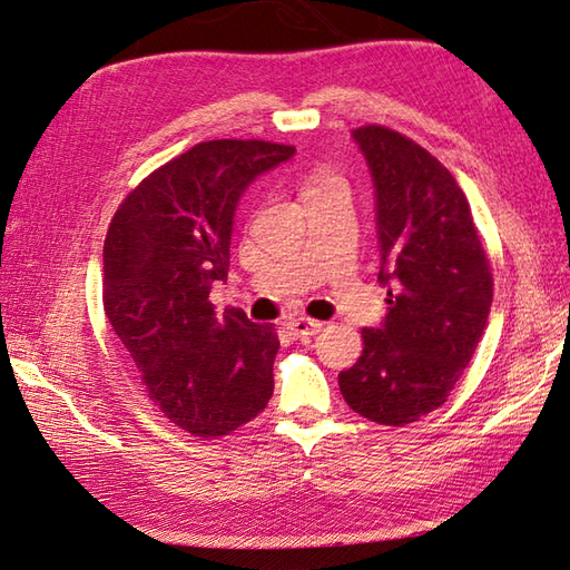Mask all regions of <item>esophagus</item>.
<instances>
[{"label": "esophagus", "instance_id": "1", "mask_svg": "<svg viewBox=\"0 0 570 570\" xmlns=\"http://www.w3.org/2000/svg\"><path fill=\"white\" fill-rule=\"evenodd\" d=\"M321 328H323V323L311 321V318H294V321L286 323V331L292 333L294 337H311V335L321 333Z\"/></svg>", "mask_w": 570, "mask_h": 570}]
</instances>
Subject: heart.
Returning a JSON list of instances; mask_svg holds the SVG:
<instances>
[{
	"mask_svg": "<svg viewBox=\"0 0 570 570\" xmlns=\"http://www.w3.org/2000/svg\"><path fill=\"white\" fill-rule=\"evenodd\" d=\"M331 186H343V180L331 171H313L304 184V196H308V193L323 190V188H331Z\"/></svg>",
	"mask_w": 570,
	"mask_h": 570,
	"instance_id": "heart-1",
	"label": "heart"
}]
</instances>
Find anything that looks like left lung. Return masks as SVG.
<instances>
[{
    "instance_id": "1",
    "label": "left lung",
    "mask_w": 570,
    "mask_h": 570,
    "mask_svg": "<svg viewBox=\"0 0 570 570\" xmlns=\"http://www.w3.org/2000/svg\"><path fill=\"white\" fill-rule=\"evenodd\" d=\"M353 139L370 166L386 316L362 331L360 360L337 374L347 406L406 426L445 404L470 365L492 306L488 252L465 193L416 141L367 125Z\"/></svg>"
}]
</instances>
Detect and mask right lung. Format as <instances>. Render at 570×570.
Segmentation results:
<instances>
[{
    "label": "right lung",
    "mask_w": 570,
    "mask_h": 570,
    "mask_svg": "<svg viewBox=\"0 0 570 570\" xmlns=\"http://www.w3.org/2000/svg\"><path fill=\"white\" fill-rule=\"evenodd\" d=\"M296 154L259 139L200 141L129 193L102 249L107 321L161 414L200 439L239 429L274 392V325L227 308L225 282L235 210L254 178Z\"/></svg>",
    "instance_id": "1"
}]
</instances>
